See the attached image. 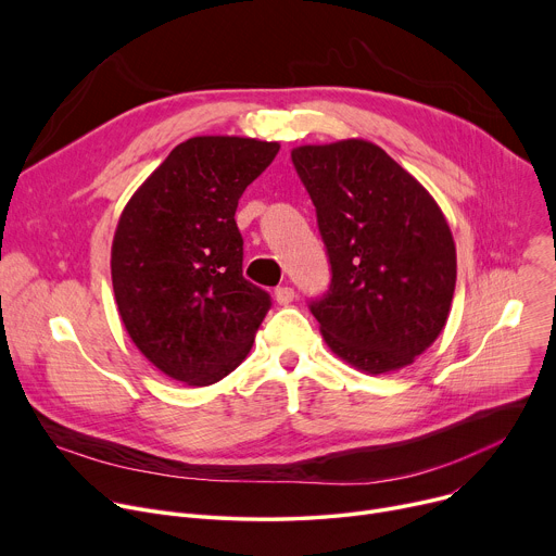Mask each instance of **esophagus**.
I'll use <instances>...</instances> for the list:
<instances>
[{"mask_svg":"<svg viewBox=\"0 0 556 556\" xmlns=\"http://www.w3.org/2000/svg\"><path fill=\"white\" fill-rule=\"evenodd\" d=\"M292 299H294V290H292L290 286H279V288H275V301H277L279 305H288Z\"/></svg>","mask_w":556,"mask_h":556,"instance_id":"1","label":"esophagus"}]
</instances>
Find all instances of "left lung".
Masks as SVG:
<instances>
[{
  "label": "left lung",
  "mask_w": 556,
  "mask_h": 556,
  "mask_svg": "<svg viewBox=\"0 0 556 556\" xmlns=\"http://www.w3.org/2000/svg\"><path fill=\"white\" fill-rule=\"evenodd\" d=\"M316 208L332 283L312 301L328 348L354 369H403L440 337L455 292L457 257L431 193L363 138L292 149Z\"/></svg>",
  "instance_id": "obj_1"
}]
</instances>
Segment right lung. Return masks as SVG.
Instances as JSON below:
<instances>
[{"mask_svg":"<svg viewBox=\"0 0 556 556\" xmlns=\"http://www.w3.org/2000/svg\"><path fill=\"white\" fill-rule=\"evenodd\" d=\"M279 142L195 136L129 198L112 242L121 321L142 356L191 387L240 365L270 307L242 275L237 202L275 161Z\"/></svg>","mask_w":556,"mask_h":556,"instance_id":"obj_1","label":"right lung"}]
</instances>
